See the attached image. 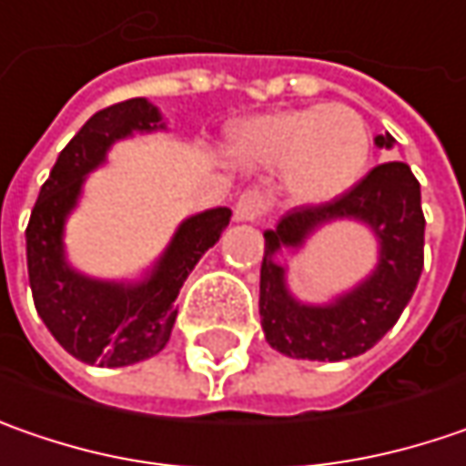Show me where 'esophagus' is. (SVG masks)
I'll list each match as a JSON object with an SVG mask.
<instances>
[{"label":"esophagus","instance_id":"esophagus-1","mask_svg":"<svg viewBox=\"0 0 466 466\" xmlns=\"http://www.w3.org/2000/svg\"><path fill=\"white\" fill-rule=\"evenodd\" d=\"M263 213H266V198L258 190L242 193L234 203V218L237 221H258Z\"/></svg>","mask_w":466,"mask_h":466}]
</instances>
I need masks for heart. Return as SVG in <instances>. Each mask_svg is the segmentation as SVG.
Listing matches in <instances>:
<instances>
[{"instance_id":"1","label":"heart","mask_w":466,"mask_h":466,"mask_svg":"<svg viewBox=\"0 0 466 466\" xmlns=\"http://www.w3.org/2000/svg\"><path fill=\"white\" fill-rule=\"evenodd\" d=\"M234 153L258 169H284L299 203H326L350 193L370 158V132L347 104L258 114L232 135Z\"/></svg>"}]
</instances>
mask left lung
<instances>
[{
  "mask_svg": "<svg viewBox=\"0 0 466 466\" xmlns=\"http://www.w3.org/2000/svg\"><path fill=\"white\" fill-rule=\"evenodd\" d=\"M375 146L391 148L394 137L389 132L378 135ZM336 218H354L374 229L379 266L362 285L334 303L302 306L286 289L283 267L272 255L281 247H301L318 226ZM263 237L260 323L266 341L287 357L320 362L350 360L368 352L394 329L417 289L425 245L420 182L401 161L378 164L350 193L329 203L294 208Z\"/></svg>",
  "mask_w": 466,
  "mask_h": 466,
  "instance_id": "8db88e82",
  "label": "left lung"
}]
</instances>
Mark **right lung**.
<instances>
[{"label": "right lung", "instance_id": "1", "mask_svg": "<svg viewBox=\"0 0 466 466\" xmlns=\"http://www.w3.org/2000/svg\"><path fill=\"white\" fill-rule=\"evenodd\" d=\"M164 127L158 109L146 98H130L96 112L59 153L33 206L25 250L35 310L51 336L88 365L125 368L167 347L177 320V294L232 218L229 208H211L185 218L153 271L137 284L98 281L67 263L62 242L65 221L77 206L86 177L104 164L112 143L132 132Z\"/></svg>", "mask_w": 466, "mask_h": 466}]
</instances>
